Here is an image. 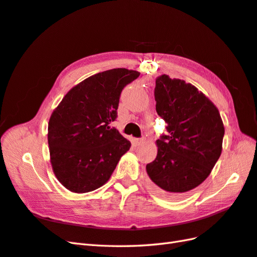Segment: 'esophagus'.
Here are the masks:
<instances>
[{
	"label": "esophagus",
	"instance_id": "34e87169",
	"mask_svg": "<svg viewBox=\"0 0 257 257\" xmlns=\"http://www.w3.org/2000/svg\"><path fill=\"white\" fill-rule=\"evenodd\" d=\"M144 143H145V137H142V138H136V140H135V144H136L137 146L143 145Z\"/></svg>",
	"mask_w": 257,
	"mask_h": 257
}]
</instances>
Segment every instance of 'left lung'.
Listing matches in <instances>:
<instances>
[{"label": "left lung", "mask_w": 257, "mask_h": 257, "mask_svg": "<svg viewBox=\"0 0 257 257\" xmlns=\"http://www.w3.org/2000/svg\"><path fill=\"white\" fill-rule=\"evenodd\" d=\"M156 110L168 124L155 161L146 165L154 189L177 199L211 174L223 149L225 127L216 106L184 80L156 79Z\"/></svg>", "instance_id": "1"}]
</instances>
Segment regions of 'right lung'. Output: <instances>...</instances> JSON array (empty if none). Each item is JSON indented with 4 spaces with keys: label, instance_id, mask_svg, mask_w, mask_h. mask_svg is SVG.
<instances>
[{
    "label": "right lung",
    "instance_id": "1",
    "mask_svg": "<svg viewBox=\"0 0 257 257\" xmlns=\"http://www.w3.org/2000/svg\"><path fill=\"white\" fill-rule=\"evenodd\" d=\"M140 72L116 68L96 73L69 91L53 111L47 141L53 172L72 192L105 185L131 143L110 126L122 89Z\"/></svg>",
    "mask_w": 257,
    "mask_h": 257
}]
</instances>
